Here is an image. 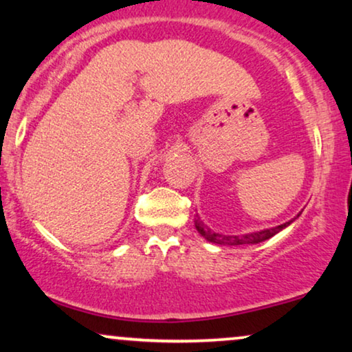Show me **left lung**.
Here are the masks:
<instances>
[{
  "label": "left lung",
  "mask_w": 352,
  "mask_h": 352,
  "mask_svg": "<svg viewBox=\"0 0 352 352\" xmlns=\"http://www.w3.org/2000/svg\"><path fill=\"white\" fill-rule=\"evenodd\" d=\"M293 220L285 222L282 225H277V227H274V228H265V230H261V232L245 233V235H222V233H215L210 230L208 225H204V222L198 217V215H196V219H195V227L201 236H204L206 240L210 243H215V245L240 246V245H257V243L269 240V238L277 235L278 232H282L285 227H288Z\"/></svg>",
  "instance_id": "obj_1"
}]
</instances>
